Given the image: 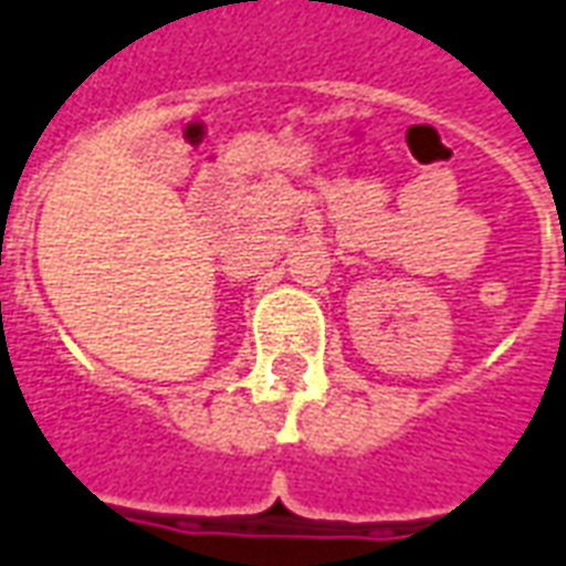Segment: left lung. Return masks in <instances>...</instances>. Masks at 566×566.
<instances>
[{"label":"left lung","instance_id":"left-lung-1","mask_svg":"<svg viewBox=\"0 0 566 566\" xmlns=\"http://www.w3.org/2000/svg\"><path fill=\"white\" fill-rule=\"evenodd\" d=\"M564 263H566V254H564Z\"/></svg>","mask_w":566,"mask_h":566}]
</instances>
